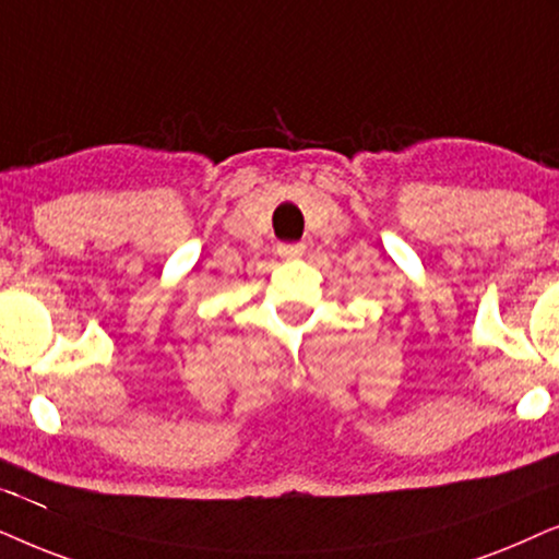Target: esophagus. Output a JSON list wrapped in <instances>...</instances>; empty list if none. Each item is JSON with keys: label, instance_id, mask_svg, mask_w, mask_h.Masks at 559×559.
Wrapping results in <instances>:
<instances>
[{"label": "esophagus", "instance_id": "1", "mask_svg": "<svg viewBox=\"0 0 559 559\" xmlns=\"http://www.w3.org/2000/svg\"><path fill=\"white\" fill-rule=\"evenodd\" d=\"M304 252V245L296 242V245H278V255L281 258H299Z\"/></svg>", "mask_w": 559, "mask_h": 559}]
</instances>
